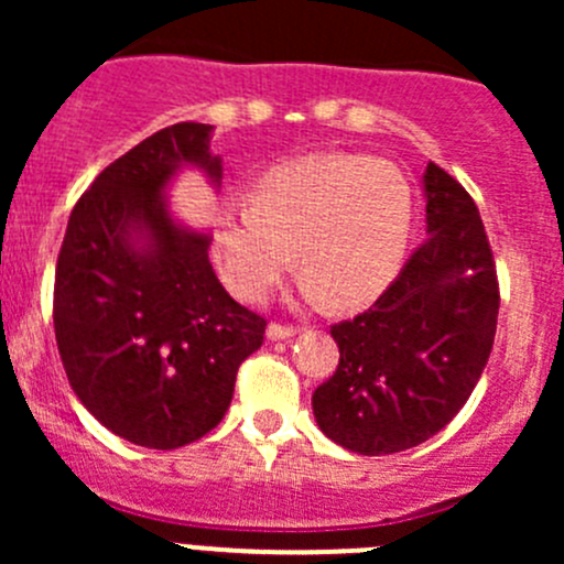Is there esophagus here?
Masks as SVG:
<instances>
[{"label":"esophagus","instance_id":"esophagus-1","mask_svg":"<svg viewBox=\"0 0 564 564\" xmlns=\"http://www.w3.org/2000/svg\"><path fill=\"white\" fill-rule=\"evenodd\" d=\"M294 335H297V327H289V324L272 322L270 327H267V338L270 340H286V338H294Z\"/></svg>","mask_w":564,"mask_h":564}]
</instances>
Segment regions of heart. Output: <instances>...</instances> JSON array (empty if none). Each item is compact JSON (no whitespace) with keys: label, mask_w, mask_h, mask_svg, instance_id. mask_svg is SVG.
Instances as JSON below:
<instances>
[{"label":"heart","mask_w":564,"mask_h":564,"mask_svg":"<svg viewBox=\"0 0 564 564\" xmlns=\"http://www.w3.org/2000/svg\"><path fill=\"white\" fill-rule=\"evenodd\" d=\"M412 235V187L401 169L355 152L281 163L250 187V207H224L213 250L231 292L264 300L283 272L308 300L351 311L395 278Z\"/></svg>","instance_id":"1"}]
</instances>
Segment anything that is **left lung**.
<instances>
[{
	"label": "left lung",
	"instance_id": "obj_1",
	"mask_svg": "<svg viewBox=\"0 0 564 564\" xmlns=\"http://www.w3.org/2000/svg\"><path fill=\"white\" fill-rule=\"evenodd\" d=\"M423 196L429 240L371 308L329 329L340 360L314 392L324 436L360 456L440 434L475 390L497 333V267L475 202L436 163Z\"/></svg>",
	"mask_w": 564,
	"mask_h": 564
}]
</instances>
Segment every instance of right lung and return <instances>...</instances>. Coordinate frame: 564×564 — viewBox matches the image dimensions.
<instances>
[{
  "label": "right lung",
  "mask_w": 564,
  "mask_h": 564,
  "mask_svg": "<svg viewBox=\"0 0 564 564\" xmlns=\"http://www.w3.org/2000/svg\"><path fill=\"white\" fill-rule=\"evenodd\" d=\"M213 124L176 122L106 166L78 198L56 259L54 333L67 382L133 445L174 451L224 420L267 322L229 297L207 229L174 218L169 187L196 169L220 187Z\"/></svg>",
  "instance_id": "add662e5"
}]
</instances>
